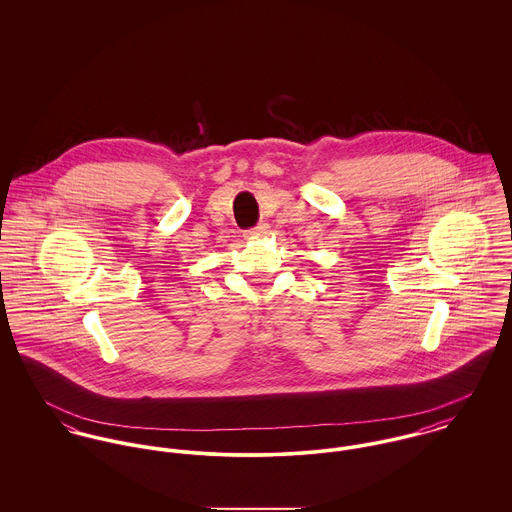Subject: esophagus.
I'll use <instances>...</instances> for the list:
<instances>
[{"label":"esophagus","instance_id":"1","mask_svg":"<svg viewBox=\"0 0 512 512\" xmlns=\"http://www.w3.org/2000/svg\"><path fill=\"white\" fill-rule=\"evenodd\" d=\"M266 234H268V224H266V222H260L256 228H252V230L246 232L248 238H262V236H266Z\"/></svg>","mask_w":512,"mask_h":512}]
</instances>
